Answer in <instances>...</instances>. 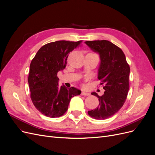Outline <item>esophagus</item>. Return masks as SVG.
I'll use <instances>...</instances> for the list:
<instances>
[{
    "mask_svg": "<svg viewBox=\"0 0 155 155\" xmlns=\"http://www.w3.org/2000/svg\"><path fill=\"white\" fill-rule=\"evenodd\" d=\"M81 95H83V96H89V95H90V93H86V92H85V91H82Z\"/></svg>",
    "mask_w": 155,
    "mask_h": 155,
    "instance_id": "obj_1",
    "label": "esophagus"
}]
</instances>
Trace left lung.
Returning a JSON list of instances; mask_svg holds the SVG:
<instances>
[{"label": "left lung", "instance_id": "1", "mask_svg": "<svg viewBox=\"0 0 155 155\" xmlns=\"http://www.w3.org/2000/svg\"><path fill=\"white\" fill-rule=\"evenodd\" d=\"M94 52L100 54L101 64L98 78L104 84L103 95L95 92L93 95L98 98V106L88 114L97 120H105L117 113L126 102L129 88L130 68L122 49L106 40L85 42Z\"/></svg>", "mask_w": 155, "mask_h": 155}]
</instances>
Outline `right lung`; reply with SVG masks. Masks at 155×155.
I'll return each instance as SVG.
<instances>
[{
    "instance_id": "right-lung-1",
    "label": "right lung",
    "mask_w": 155,
    "mask_h": 155,
    "mask_svg": "<svg viewBox=\"0 0 155 155\" xmlns=\"http://www.w3.org/2000/svg\"><path fill=\"white\" fill-rule=\"evenodd\" d=\"M82 41H58L44 45L30 64L28 84L33 105L45 116L56 118L68 110L69 102L81 91L58 85L57 73L66 68L69 53L77 48Z\"/></svg>"
}]
</instances>
